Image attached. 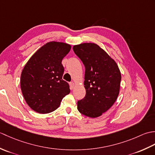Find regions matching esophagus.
<instances>
[{
  "instance_id": "1",
  "label": "esophagus",
  "mask_w": 155,
  "mask_h": 155,
  "mask_svg": "<svg viewBox=\"0 0 155 155\" xmlns=\"http://www.w3.org/2000/svg\"><path fill=\"white\" fill-rule=\"evenodd\" d=\"M69 84H70L71 89H73L74 87V82H71V83H69Z\"/></svg>"
}]
</instances>
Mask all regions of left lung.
<instances>
[{
  "label": "left lung",
  "instance_id": "1",
  "mask_svg": "<svg viewBox=\"0 0 155 155\" xmlns=\"http://www.w3.org/2000/svg\"><path fill=\"white\" fill-rule=\"evenodd\" d=\"M74 53L85 67V97L77 103L81 114L100 117L113 106L119 94L121 74L118 65L103 49L94 43L73 47Z\"/></svg>",
  "mask_w": 155,
  "mask_h": 155
}]
</instances>
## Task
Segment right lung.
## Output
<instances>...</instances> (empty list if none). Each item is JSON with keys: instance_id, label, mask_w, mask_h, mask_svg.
Wrapping results in <instances>:
<instances>
[{"instance_id": "obj_1", "label": "right lung", "mask_w": 155, "mask_h": 155, "mask_svg": "<svg viewBox=\"0 0 155 155\" xmlns=\"http://www.w3.org/2000/svg\"><path fill=\"white\" fill-rule=\"evenodd\" d=\"M71 48L70 45L64 42H47L25 66L21 88L26 102L33 110L41 114L54 111L70 93L68 83L62 80V60Z\"/></svg>"}]
</instances>
